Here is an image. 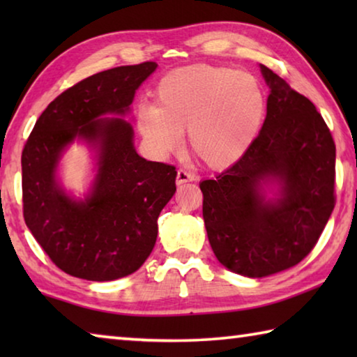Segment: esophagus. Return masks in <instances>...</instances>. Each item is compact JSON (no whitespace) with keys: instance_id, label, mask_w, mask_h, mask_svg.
<instances>
[{"instance_id":"34e87169","label":"esophagus","mask_w":357,"mask_h":357,"mask_svg":"<svg viewBox=\"0 0 357 357\" xmlns=\"http://www.w3.org/2000/svg\"><path fill=\"white\" fill-rule=\"evenodd\" d=\"M195 179V174L190 173V172H185L181 168L176 173V183L178 184H184V183H190V181Z\"/></svg>"}]
</instances>
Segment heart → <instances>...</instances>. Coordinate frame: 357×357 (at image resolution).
<instances>
[{
  "mask_svg": "<svg viewBox=\"0 0 357 357\" xmlns=\"http://www.w3.org/2000/svg\"><path fill=\"white\" fill-rule=\"evenodd\" d=\"M157 105L138 110V129L157 153L176 149L183 130L198 159L213 168L239 160L258 137L266 114L261 83L245 70L190 66L157 86Z\"/></svg>",
  "mask_w": 357,
  "mask_h": 357,
  "instance_id": "b5f03b06",
  "label": "heart"
}]
</instances>
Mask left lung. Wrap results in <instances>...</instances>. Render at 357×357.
Instances as JSON below:
<instances>
[{"instance_id":"left-lung-1","label":"left lung","mask_w":357,"mask_h":357,"mask_svg":"<svg viewBox=\"0 0 357 357\" xmlns=\"http://www.w3.org/2000/svg\"><path fill=\"white\" fill-rule=\"evenodd\" d=\"M259 69L271 89L261 130L236 164L200 183L214 255L252 279L302 261L335 206V143L323 116L269 68Z\"/></svg>"}]
</instances>
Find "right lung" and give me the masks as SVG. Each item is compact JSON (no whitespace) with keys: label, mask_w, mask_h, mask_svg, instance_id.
Here are the masks:
<instances>
[{"label":"right lung","mask_w":357,"mask_h":357,"mask_svg":"<svg viewBox=\"0 0 357 357\" xmlns=\"http://www.w3.org/2000/svg\"><path fill=\"white\" fill-rule=\"evenodd\" d=\"M155 68L154 61L121 66L78 82L48 104L23 148V217L66 274L116 280L135 273L154 249L157 219L176 192V170L138 155L132 124L121 116ZM75 139L96 154L95 181L83 201L70 197L56 174Z\"/></svg>","instance_id":"obj_1"}]
</instances>
